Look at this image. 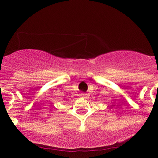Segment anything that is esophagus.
Here are the masks:
<instances>
[{"instance_id":"esophagus-1","label":"esophagus","mask_w":158,"mask_h":158,"mask_svg":"<svg viewBox=\"0 0 158 158\" xmlns=\"http://www.w3.org/2000/svg\"><path fill=\"white\" fill-rule=\"evenodd\" d=\"M79 97H80L81 98H82V99H85V98H87V94H81L80 95H79Z\"/></svg>"}]
</instances>
